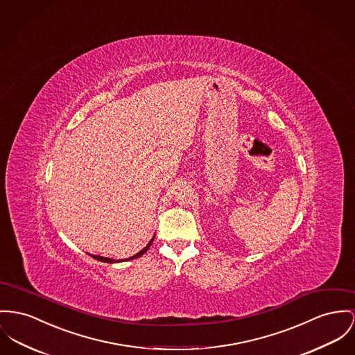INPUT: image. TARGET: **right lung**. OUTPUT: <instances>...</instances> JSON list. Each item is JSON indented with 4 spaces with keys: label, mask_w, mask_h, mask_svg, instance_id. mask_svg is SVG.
<instances>
[{
    "label": "right lung",
    "mask_w": 355,
    "mask_h": 355,
    "mask_svg": "<svg viewBox=\"0 0 355 355\" xmlns=\"http://www.w3.org/2000/svg\"><path fill=\"white\" fill-rule=\"evenodd\" d=\"M152 242H153V239H152V241H150V242H149V243H148V245H146V246L142 249L141 252H139L136 256H133V257H130V259H126V261L135 260V259H137V257L142 256V254H144V253H145V252L149 249V246L152 245ZM92 257L95 259V260L102 261V262H110V263H112V262H117L116 260H112V259H106V257H101V256H92Z\"/></svg>",
    "instance_id": "1"
}]
</instances>
